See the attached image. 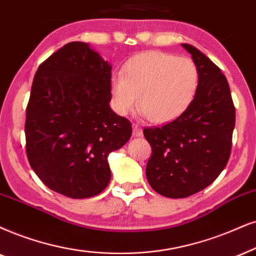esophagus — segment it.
<instances>
[{"instance_id": "obj_1", "label": "esophagus", "mask_w": 256, "mask_h": 256, "mask_svg": "<svg viewBox=\"0 0 256 256\" xmlns=\"http://www.w3.org/2000/svg\"><path fill=\"white\" fill-rule=\"evenodd\" d=\"M132 130H134V137H142L143 136V130H142V128L139 125H132Z\"/></svg>"}]
</instances>
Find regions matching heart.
<instances>
[{
  "label": "heart",
  "instance_id": "obj_1",
  "mask_svg": "<svg viewBox=\"0 0 256 256\" xmlns=\"http://www.w3.org/2000/svg\"><path fill=\"white\" fill-rule=\"evenodd\" d=\"M198 84V68L189 58L144 52L125 64L122 76L111 79V106L118 114L128 116L138 99L139 112L148 122L164 124L189 108Z\"/></svg>",
  "mask_w": 256,
  "mask_h": 256
}]
</instances>
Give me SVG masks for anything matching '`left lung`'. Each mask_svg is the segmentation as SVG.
Segmentation results:
<instances>
[{
	"label": "left lung",
	"mask_w": 256,
	"mask_h": 256,
	"mask_svg": "<svg viewBox=\"0 0 256 256\" xmlns=\"http://www.w3.org/2000/svg\"><path fill=\"white\" fill-rule=\"evenodd\" d=\"M182 47L198 68L195 99L174 122L144 128L152 148L148 182L154 192L170 198L192 196L218 178L230 156L235 126L230 88L221 70L192 44Z\"/></svg>",
	"instance_id": "obj_1"
}]
</instances>
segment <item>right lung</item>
Segmentation results:
<instances>
[{"label": "right lung", "instance_id": "obj_1", "mask_svg": "<svg viewBox=\"0 0 256 256\" xmlns=\"http://www.w3.org/2000/svg\"><path fill=\"white\" fill-rule=\"evenodd\" d=\"M111 70L88 44L76 41L34 76L24 126L29 164L50 189L70 198L108 186V154L131 137V122L110 108Z\"/></svg>", "mask_w": 256, "mask_h": 256}]
</instances>
